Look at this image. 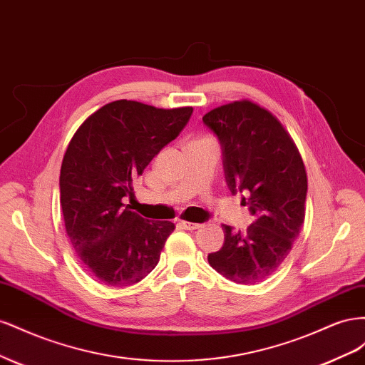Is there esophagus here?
I'll use <instances>...</instances> for the list:
<instances>
[{
	"label": "esophagus",
	"instance_id": "obj_1",
	"mask_svg": "<svg viewBox=\"0 0 365 365\" xmlns=\"http://www.w3.org/2000/svg\"><path fill=\"white\" fill-rule=\"evenodd\" d=\"M185 230H197V228H201L202 225L201 224H196V222H187V220H181L180 222Z\"/></svg>",
	"mask_w": 365,
	"mask_h": 365
}]
</instances>
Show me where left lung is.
<instances>
[{"mask_svg":"<svg viewBox=\"0 0 365 365\" xmlns=\"http://www.w3.org/2000/svg\"><path fill=\"white\" fill-rule=\"evenodd\" d=\"M222 149L231 193H245L254 222L235 233L224 225V245L208 263L225 279L254 284L288 256L304 222L307 178L291 135L269 111L250 101L212 109L202 117Z\"/></svg>","mask_w":365,"mask_h":365,"instance_id":"obj_1","label":"left lung"}]
</instances>
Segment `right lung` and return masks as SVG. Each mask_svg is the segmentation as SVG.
Instances as JSON below:
<instances>
[{
    "label": "right lung",
    "instance_id": "add662e5",
    "mask_svg": "<svg viewBox=\"0 0 365 365\" xmlns=\"http://www.w3.org/2000/svg\"><path fill=\"white\" fill-rule=\"evenodd\" d=\"M192 106L161 109L115 101L88 117L65 152L59 189L65 230L94 277L130 286L157 267L175 225L135 213L132 182L180 135Z\"/></svg>",
    "mask_w": 365,
    "mask_h": 365
}]
</instances>
